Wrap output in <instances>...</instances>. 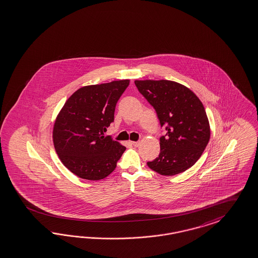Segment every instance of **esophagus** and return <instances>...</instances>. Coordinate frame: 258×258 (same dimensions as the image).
<instances>
[{"label":"esophagus","instance_id":"1","mask_svg":"<svg viewBox=\"0 0 258 258\" xmlns=\"http://www.w3.org/2000/svg\"><path fill=\"white\" fill-rule=\"evenodd\" d=\"M131 144L134 145L135 147H138L140 145V142H131Z\"/></svg>","mask_w":258,"mask_h":258}]
</instances>
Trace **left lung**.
<instances>
[{"mask_svg":"<svg viewBox=\"0 0 258 258\" xmlns=\"http://www.w3.org/2000/svg\"><path fill=\"white\" fill-rule=\"evenodd\" d=\"M135 84L166 130L160 138L159 157L147 165L163 176L190 168L210 142V122L200 99L188 88L170 80H136Z\"/></svg>","mask_w":258,"mask_h":258,"instance_id":"obj_1","label":"left lung"}]
</instances>
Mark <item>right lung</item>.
<instances>
[{
    "label": "right lung",
    "mask_w": 258,
    "mask_h": 258,
    "mask_svg": "<svg viewBox=\"0 0 258 258\" xmlns=\"http://www.w3.org/2000/svg\"><path fill=\"white\" fill-rule=\"evenodd\" d=\"M130 80L78 89L69 97L53 126L59 159L79 178L98 181L115 170L126 147L104 137L114 121L115 105Z\"/></svg>",
    "instance_id": "right-lung-1"
}]
</instances>
